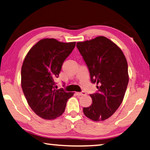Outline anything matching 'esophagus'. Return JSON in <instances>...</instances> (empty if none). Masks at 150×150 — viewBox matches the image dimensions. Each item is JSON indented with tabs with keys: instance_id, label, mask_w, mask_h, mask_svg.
<instances>
[{
	"instance_id": "1",
	"label": "esophagus",
	"mask_w": 150,
	"mask_h": 150,
	"mask_svg": "<svg viewBox=\"0 0 150 150\" xmlns=\"http://www.w3.org/2000/svg\"><path fill=\"white\" fill-rule=\"evenodd\" d=\"M76 95L77 96H82V95H86L85 92H77L76 93Z\"/></svg>"
}]
</instances>
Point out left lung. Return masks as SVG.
I'll return each mask as SVG.
<instances>
[{"mask_svg":"<svg viewBox=\"0 0 150 150\" xmlns=\"http://www.w3.org/2000/svg\"><path fill=\"white\" fill-rule=\"evenodd\" d=\"M77 47L88 68L91 82L96 83L98 92L90 95L93 103L83 108L91 120L108 118L122 103L129 76L128 63L122 51L105 36L77 43Z\"/></svg>","mask_w":150,"mask_h":150,"instance_id":"left-lung-1","label":"left lung"}]
</instances>
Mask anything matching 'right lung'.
<instances>
[{
    "label": "right lung",
    "mask_w": 150,
    "mask_h": 150,
    "mask_svg": "<svg viewBox=\"0 0 150 150\" xmlns=\"http://www.w3.org/2000/svg\"><path fill=\"white\" fill-rule=\"evenodd\" d=\"M75 44L44 38L29 50L24 58L21 69L22 91L30 108L45 120L62 115L67 100L74 94L55 89L54 85L63 62Z\"/></svg>",
    "instance_id": "obj_1"
}]
</instances>
